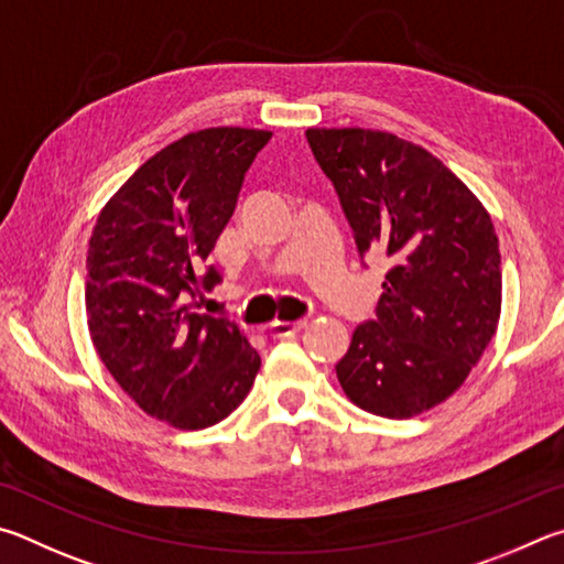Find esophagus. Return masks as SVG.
I'll return each instance as SVG.
<instances>
[{
    "mask_svg": "<svg viewBox=\"0 0 564 564\" xmlns=\"http://www.w3.org/2000/svg\"><path fill=\"white\" fill-rule=\"evenodd\" d=\"M304 327H307V319H297V322H272L267 329H270V337L282 339V337H292V334L302 332Z\"/></svg>",
    "mask_w": 564,
    "mask_h": 564,
    "instance_id": "34e87169",
    "label": "esophagus"
}]
</instances>
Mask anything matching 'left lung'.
<instances>
[{
  "mask_svg": "<svg viewBox=\"0 0 564 564\" xmlns=\"http://www.w3.org/2000/svg\"><path fill=\"white\" fill-rule=\"evenodd\" d=\"M361 264L387 257L377 317L357 327L337 379L359 409L411 419L446 401L492 339L500 252L486 207L438 158L387 131L310 128Z\"/></svg>",
  "mask_w": 564,
  "mask_h": 564,
  "instance_id": "left-lung-1",
  "label": "left lung"
}]
</instances>
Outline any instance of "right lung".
Masks as SVG:
<instances>
[{"mask_svg": "<svg viewBox=\"0 0 564 564\" xmlns=\"http://www.w3.org/2000/svg\"><path fill=\"white\" fill-rule=\"evenodd\" d=\"M270 138L220 126L165 145L111 197L88 240L86 317L98 357L138 406L175 429L230 416L260 371L232 319L187 302L223 282L207 254Z\"/></svg>", "mask_w": 564, "mask_h": 564, "instance_id": "obj_1", "label": "right lung"}]
</instances>
